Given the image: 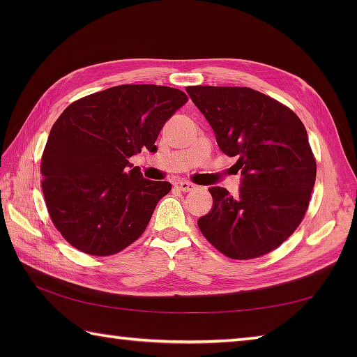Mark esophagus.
<instances>
[{"mask_svg":"<svg viewBox=\"0 0 357 357\" xmlns=\"http://www.w3.org/2000/svg\"><path fill=\"white\" fill-rule=\"evenodd\" d=\"M174 187H176L181 192H193L196 188V185L188 183V181H176V183H174Z\"/></svg>","mask_w":357,"mask_h":357,"instance_id":"obj_1","label":"esophagus"}]
</instances>
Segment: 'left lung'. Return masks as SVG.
Segmentation results:
<instances>
[{
    "label": "left lung",
    "mask_w": 357,
    "mask_h": 357,
    "mask_svg": "<svg viewBox=\"0 0 357 357\" xmlns=\"http://www.w3.org/2000/svg\"><path fill=\"white\" fill-rule=\"evenodd\" d=\"M225 155L236 156L241 188L210 187L213 207L198 219L210 244L231 259L279 247L298 229L316 181V161L302 121L248 87H187Z\"/></svg>",
    "instance_id": "left-lung-1"
}]
</instances>
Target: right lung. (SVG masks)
I'll use <instances>...</instances> for the list:
<instances>
[{
  "mask_svg": "<svg viewBox=\"0 0 357 357\" xmlns=\"http://www.w3.org/2000/svg\"><path fill=\"white\" fill-rule=\"evenodd\" d=\"M187 102L178 89L124 84L75 101L56 119L41 159L43 193L58 231L87 255H115L138 239L167 181L128 161L156 151L164 124Z\"/></svg>",
  "mask_w": 357,
  "mask_h": 357,
  "instance_id": "1",
  "label": "right lung"
}]
</instances>
